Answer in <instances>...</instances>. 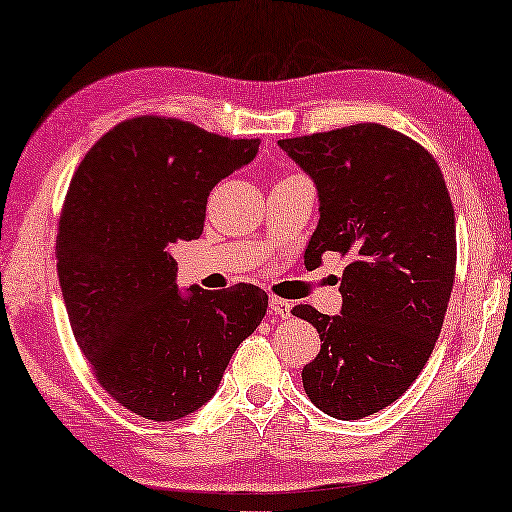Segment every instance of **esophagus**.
Masks as SVG:
<instances>
[{"label": "esophagus", "mask_w": 512, "mask_h": 512, "mask_svg": "<svg viewBox=\"0 0 512 512\" xmlns=\"http://www.w3.org/2000/svg\"><path fill=\"white\" fill-rule=\"evenodd\" d=\"M270 312L279 319H289L291 317V303H289V300H284V298L270 296Z\"/></svg>", "instance_id": "34e87169"}]
</instances>
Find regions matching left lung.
I'll use <instances>...</instances> for the list:
<instances>
[{"instance_id": "obj_1", "label": "left lung", "mask_w": 512, "mask_h": 512, "mask_svg": "<svg viewBox=\"0 0 512 512\" xmlns=\"http://www.w3.org/2000/svg\"><path fill=\"white\" fill-rule=\"evenodd\" d=\"M277 144L319 193L305 265L349 256L340 314L293 307L321 338L303 387L326 415L363 419L403 396L436 347L457 268L450 193L431 153L380 123Z\"/></svg>"}]
</instances>
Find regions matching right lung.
I'll use <instances>...</instances> for the list:
<instances>
[{
    "mask_svg": "<svg viewBox=\"0 0 512 512\" xmlns=\"http://www.w3.org/2000/svg\"><path fill=\"white\" fill-rule=\"evenodd\" d=\"M258 144L139 116L97 139L74 172L55 240L62 298L97 382L139 417L174 422L202 408L265 317L268 293L254 284L181 293L172 258L202 235L209 191Z\"/></svg>",
    "mask_w": 512,
    "mask_h": 512,
    "instance_id": "obj_1",
    "label": "right lung"
}]
</instances>
